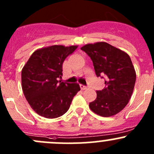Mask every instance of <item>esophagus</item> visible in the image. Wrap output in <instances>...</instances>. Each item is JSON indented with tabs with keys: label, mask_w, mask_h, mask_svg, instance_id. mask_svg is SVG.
I'll use <instances>...</instances> for the list:
<instances>
[{
	"label": "esophagus",
	"mask_w": 154,
	"mask_h": 154,
	"mask_svg": "<svg viewBox=\"0 0 154 154\" xmlns=\"http://www.w3.org/2000/svg\"><path fill=\"white\" fill-rule=\"evenodd\" d=\"M80 88H81L82 90H85V89H87V88H88V87L84 86V85H83V84H80Z\"/></svg>",
	"instance_id": "obj_1"
}]
</instances>
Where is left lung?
Instances as JSON below:
<instances>
[{
    "instance_id": "1",
    "label": "left lung",
    "mask_w": 154,
    "mask_h": 154,
    "mask_svg": "<svg viewBox=\"0 0 154 154\" xmlns=\"http://www.w3.org/2000/svg\"><path fill=\"white\" fill-rule=\"evenodd\" d=\"M80 49L91 58L97 77L105 78V88L97 91L89 103L94 113L109 117L122 111L131 97L136 71L127 54L106 42L86 45Z\"/></svg>"
}]
</instances>
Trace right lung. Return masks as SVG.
I'll return each mask as SVG.
<instances>
[{"mask_svg":"<svg viewBox=\"0 0 154 154\" xmlns=\"http://www.w3.org/2000/svg\"><path fill=\"white\" fill-rule=\"evenodd\" d=\"M77 46L53 45L37 50L21 71L24 96L32 109L42 117L56 119L69 109L73 97L80 90L78 83L58 80L63 64Z\"/></svg>","mask_w":154,"mask_h":154,"instance_id":"add662e5","label":"right lung"}]
</instances>
